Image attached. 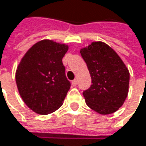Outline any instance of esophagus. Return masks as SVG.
<instances>
[{
    "mask_svg": "<svg viewBox=\"0 0 146 146\" xmlns=\"http://www.w3.org/2000/svg\"><path fill=\"white\" fill-rule=\"evenodd\" d=\"M77 84H78V80H77V79H74V80L72 81V84H73V86H76Z\"/></svg>",
    "mask_w": 146,
    "mask_h": 146,
    "instance_id": "34e87169",
    "label": "esophagus"
}]
</instances>
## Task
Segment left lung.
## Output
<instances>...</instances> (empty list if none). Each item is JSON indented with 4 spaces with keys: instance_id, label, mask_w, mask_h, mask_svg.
I'll use <instances>...</instances> for the list:
<instances>
[{
    "instance_id": "8db88e82",
    "label": "left lung",
    "mask_w": 146,
    "mask_h": 146,
    "mask_svg": "<svg viewBox=\"0 0 146 146\" xmlns=\"http://www.w3.org/2000/svg\"><path fill=\"white\" fill-rule=\"evenodd\" d=\"M80 54L92 79L83 92L87 106L102 115L115 112L128 96L129 69L117 52L102 41L82 48Z\"/></svg>"
}]
</instances>
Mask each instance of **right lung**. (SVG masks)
<instances>
[{
	"instance_id": "obj_1",
	"label": "right lung",
	"mask_w": 146,
	"mask_h": 146,
	"mask_svg": "<svg viewBox=\"0 0 146 146\" xmlns=\"http://www.w3.org/2000/svg\"><path fill=\"white\" fill-rule=\"evenodd\" d=\"M68 50L67 44L43 40L34 44L18 64V92L24 103L38 114L56 111L70 89L62 63Z\"/></svg>"
}]
</instances>
